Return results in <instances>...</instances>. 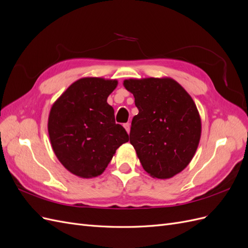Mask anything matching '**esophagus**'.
<instances>
[{
    "mask_svg": "<svg viewBox=\"0 0 248 248\" xmlns=\"http://www.w3.org/2000/svg\"><path fill=\"white\" fill-rule=\"evenodd\" d=\"M124 128L126 129L127 133H129L130 132V123H125L124 124Z\"/></svg>",
    "mask_w": 248,
    "mask_h": 248,
    "instance_id": "1",
    "label": "esophagus"
}]
</instances>
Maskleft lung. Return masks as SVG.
Returning a JSON list of instances; mask_svg holds the SVG:
<instances>
[{
  "instance_id": "obj_1",
  "label": "left lung",
  "mask_w": 248,
  "mask_h": 248,
  "mask_svg": "<svg viewBox=\"0 0 248 248\" xmlns=\"http://www.w3.org/2000/svg\"><path fill=\"white\" fill-rule=\"evenodd\" d=\"M139 114L131 122L129 140L142 168L157 179L182 171L196 154L202 123L191 96L170 78L125 79Z\"/></svg>"
}]
</instances>
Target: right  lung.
I'll return each instance as SVG.
<instances>
[{
  "instance_id": "1",
  "label": "right lung",
  "mask_w": 248,
  "mask_h": 248,
  "mask_svg": "<svg viewBox=\"0 0 248 248\" xmlns=\"http://www.w3.org/2000/svg\"><path fill=\"white\" fill-rule=\"evenodd\" d=\"M117 85V79L82 78L52 104L47 123L51 148L73 175L86 179L101 175L116 150L128 141L107 102Z\"/></svg>"
}]
</instances>
